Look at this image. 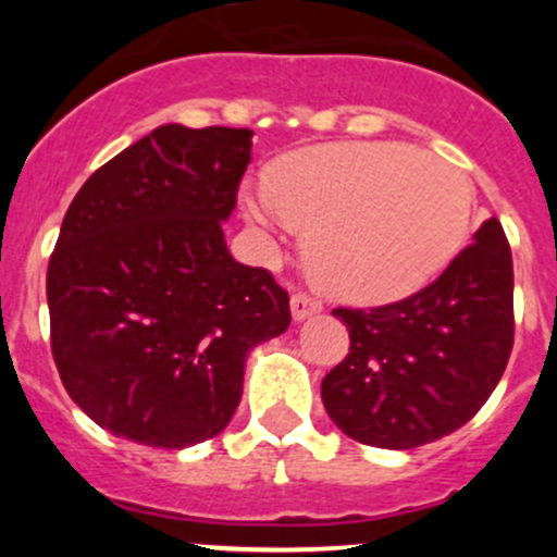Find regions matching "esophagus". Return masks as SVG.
I'll return each instance as SVG.
<instances>
[{"instance_id": "34e87169", "label": "esophagus", "mask_w": 557, "mask_h": 557, "mask_svg": "<svg viewBox=\"0 0 557 557\" xmlns=\"http://www.w3.org/2000/svg\"><path fill=\"white\" fill-rule=\"evenodd\" d=\"M320 312V301L312 299L310 294H294L290 296V314H294V320H305V318H312V314Z\"/></svg>"}]
</instances>
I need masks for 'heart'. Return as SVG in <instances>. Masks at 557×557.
<instances>
[{
  "instance_id": "heart-1",
  "label": "heart",
  "mask_w": 557,
  "mask_h": 557,
  "mask_svg": "<svg viewBox=\"0 0 557 557\" xmlns=\"http://www.w3.org/2000/svg\"><path fill=\"white\" fill-rule=\"evenodd\" d=\"M256 223L310 232L331 296L385 305L429 285L469 237L474 190L445 159L407 143L325 145L280 161L243 194Z\"/></svg>"
}]
</instances>
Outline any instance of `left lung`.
Here are the masks:
<instances>
[{
  "label": "left lung",
  "instance_id": "1",
  "mask_svg": "<svg viewBox=\"0 0 557 557\" xmlns=\"http://www.w3.org/2000/svg\"><path fill=\"white\" fill-rule=\"evenodd\" d=\"M512 250L496 218L418 294L372 310L336 307L350 352L320 385L336 429L361 445L412 450L469 423L515 342Z\"/></svg>",
  "mask_w": 557,
  "mask_h": 557
}]
</instances>
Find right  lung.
Masks as SVG:
<instances>
[{
    "label": "right lung",
    "mask_w": 557,
    "mask_h": 557,
    "mask_svg": "<svg viewBox=\"0 0 557 557\" xmlns=\"http://www.w3.org/2000/svg\"><path fill=\"white\" fill-rule=\"evenodd\" d=\"M250 148V128L166 123L66 210L48 263L50 350L72 401L112 436L166 450L218 436L247 352L290 325L288 290L223 239Z\"/></svg>",
    "instance_id": "right-lung-1"
}]
</instances>
